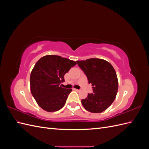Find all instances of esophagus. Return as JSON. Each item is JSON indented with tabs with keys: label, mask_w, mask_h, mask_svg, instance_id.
<instances>
[{
	"label": "esophagus",
	"mask_w": 149,
	"mask_h": 149,
	"mask_svg": "<svg viewBox=\"0 0 149 149\" xmlns=\"http://www.w3.org/2000/svg\"><path fill=\"white\" fill-rule=\"evenodd\" d=\"M73 89L74 90V91H79V89H75V88H73Z\"/></svg>",
	"instance_id": "34e87169"
}]
</instances>
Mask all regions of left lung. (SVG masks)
Listing matches in <instances>:
<instances>
[{
    "label": "left lung",
    "instance_id": "1",
    "mask_svg": "<svg viewBox=\"0 0 149 149\" xmlns=\"http://www.w3.org/2000/svg\"><path fill=\"white\" fill-rule=\"evenodd\" d=\"M76 62L93 86V93L81 100L83 107L93 113L103 112L114 102L118 93V79L115 70L109 62L100 58Z\"/></svg>",
    "mask_w": 149,
    "mask_h": 149
}]
</instances>
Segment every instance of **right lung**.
I'll return each mask as SVG.
<instances>
[{
	"instance_id": "1",
	"label": "right lung",
	"mask_w": 149,
	"mask_h": 149,
	"mask_svg": "<svg viewBox=\"0 0 149 149\" xmlns=\"http://www.w3.org/2000/svg\"><path fill=\"white\" fill-rule=\"evenodd\" d=\"M76 63L57 55H46L36 63L30 74V91L38 105L47 112L64 106L71 89L62 88L64 75Z\"/></svg>"
}]
</instances>
